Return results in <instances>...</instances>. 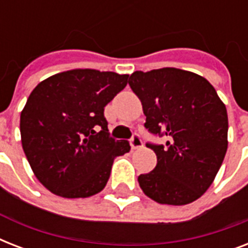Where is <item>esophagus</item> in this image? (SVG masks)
<instances>
[{"mask_svg":"<svg viewBox=\"0 0 248 248\" xmlns=\"http://www.w3.org/2000/svg\"><path fill=\"white\" fill-rule=\"evenodd\" d=\"M130 145H131L132 149H140V148L143 147V140H141V138L138 134H135V135L132 136Z\"/></svg>","mask_w":248,"mask_h":248,"instance_id":"obj_1","label":"esophagus"}]
</instances>
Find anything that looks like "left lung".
<instances>
[{
    "label": "left lung",
    "instance_id": "8db88e82",
    "mask_svg": "<svg viewBox=\"0 0 248 248\" xmlns=\"http://www.w3.org/2000/svg\"><path fill=\"white\" fill-rule=\"evenodd\" d=\"M128 85L147 117L144 126L169 140L147 147L157 166L138 177L145 196L161 204L198 200L214 183L228 149V113L214 86L177 68L136 71Z\"/></svg>",
    "mask_w": 248,
    "mask_h": 248
}]
</instances>
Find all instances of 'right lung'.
Instances as JSON below:
<instances>
[{
    "mask_svg": "<svg viewBox=\"0 0 248 248\" xmlns=\"http://www.w3.org/2000/svg\"><path fill=\"white\" fill-rule=\"evenodd\" d=\"M128 75L71 69L33 89L20 113L21 145L34 176L64 198H87L108 183L114 158L130 144L109 136L104 107Z\"/></svg>",
    "mask_w": 248,
    "mask_h": 248,
    "instance_id": "add662e5",
    "label": "right lung"
}]
</instances>
